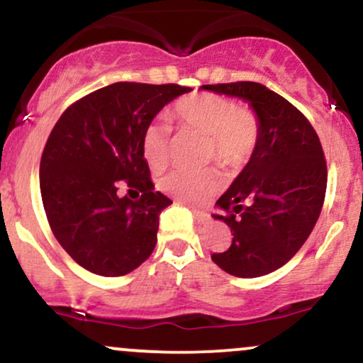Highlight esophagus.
<instances>
[{"mask_svg": "<svg viewBox=\"0 0 363 363\" xmlns=\"http://www.w3.org/2000/svg\"><path fill=\"white\" fill-rule=\"evenodd\" d=\"M193 215L196 220L199 221V223H208L209 220H211V215L206 211H199V209H193Z\"/></svg>", "mask_w": 363, "mask_h": 363, "instance_id": "34e87169", "label": "esophagus"}]
</instances>
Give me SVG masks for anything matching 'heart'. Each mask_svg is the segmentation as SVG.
Masks as SVG:
<instances>
[{
	"label": "heart",
	"instance_id": "1",
	"mask_svg": "<svg viewBox=\"0 0 363 363\" xmlns=\"http://www.w3.org/2000/svg\"><path fill=\"white\" fill-rule=\"evenodd\" d=\"M172 118L179 130L208 137V160L223 169H238L250 159L260 140V123L255 113L238 108L231 98L216 93H193L174 103ZM142 154L147 164L162 169L170 155V126L150 123L142 135ZM159 187L189 204L206 201L220 187L215 170H170L160 177Z\"/></svg>",
	"mask_w": 363,
	"mask_h": 363
}]
</instances>
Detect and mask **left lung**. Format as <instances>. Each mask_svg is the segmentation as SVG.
<instances>
[{
    "instance_id": "8db88e82",
    "label": "left lung",
    "mask_w": 363,
    "mask_h": 363,
    "mask_svg": "<svg viewBox=\"0 0 363 363\" xmlns=\"http://www.w3.org/2000/svg\"><path fill=\"white\" fill-rule=\"evenodd\" d=\"M203 89L245 99L260 123L255 152L216 201L225 215L215 218L233 238L211 260L231 276H265L298 253L320 218L328 181L321 142L308 118L264 84L238 81Z\"/></svg>"
}]
</instances>
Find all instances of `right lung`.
I'll list each match as a JSON object with an SVG mask.
<instances>
[{
  "label": "right lung",
  "instance_id": "add662e5",
  "mask_svg": "<svg viewBox=\"0 0 363 363\" xmlns=\"http://www.w3.org/2000/svg\"><path fill=\"white\" fill-rule=\"evenodd\" d=\"M191 87L115 82L60 115L40 159V193L57 242L89 272L120 277L157 243L159 216L172 204L154 191L142 135L157 113ZM121 184L140 190L132 201Z\"/></svg>",
  "mask_w": 363,
  "mask_h": 363
}]
</instances>
